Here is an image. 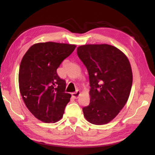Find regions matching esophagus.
Listing matches in <instances>:
<instances>
[{"label": "esophagus", "mask_w": 155, "mask_h": 155, "mask_svg": "<svg viewBox=\"0 0 155 155\" xmlns=\"http://www.w3.org/2000/svg\"><path fill=\"white\" fill-rule=\"evenodd\" d=\"M80 95V91H77V92L75 93H72V97H73L74 98H77Z\"/></svg>", "instance_id": "1"}]
</instances>
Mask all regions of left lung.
<instances>
[{"mask_svg":"<svg viewBox=\"0 0 155 155\" xmlns=\"http://www.w3.org/2000/svg\"><path fill=\"white\" fill-rule=\"evenodd\" d=\"M77 54L86 67L90 83V103L83 108L89 123L105 124L116 117L130 95L133 83L129 61L119 49L106 44L85 45Z\"/></svg>","mask_w":155,"mask_h":155,"instance_id":"1","label":"left lung"}]
</instances>
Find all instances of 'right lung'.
I'll return each mask as SVG.
<instances>
[{"instance_id":"add662e5","label":"right lung","mask_w":155,"mask_h":155,"mask_svg":"<svg viewBox=\"0 0 155 155\" xmlns=\"http://www.w3.org/2000/svg\"><path fill=\"white\" fill-rule=\"evenodd\" d=\"M74 45L47 42L35 44L23 57L19 68V89L26 106L45 123H55L63 116L71 94L57 69L71 55Z\"/></svg>"}]
</instances>
